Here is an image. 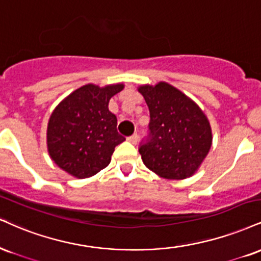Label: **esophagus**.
<instances>
[{
  "label": "esophagus",
  "mask_w": 261,
  "mask_h": 261,
  "mask_svg": "<svg viewBox=\"0 0 261 261\" xmlns=\"http://www.w3.org/2000/svg\"><path fill=\"white\" fill-rule=\"evenodd\" d=\"M127 141H128V142H130V143L136 144L137 142H139V135H137V134H134L133 136L127 137Z\"/></svg>",
  "instance_id": "esophagus-1"
}]
</instances>
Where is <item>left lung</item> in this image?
Wrapping results in <instances>:
<instances>
[{"label": "left lung", "instance_id": "8db88e82", "mask_svg": "<svg viewBox=\"0 0 261 261\" xmlns=\"http://www.w3.org/2000/svg\"><path fill=\"white\" fill-rule=\"evenodd\" d=\"M149 109V134L140 144L144 165L168 180H184L198 170L212 147L209 120L190 97L170 84L142 85Z\"/></svg>", "mask_w": 261, "mask_h": 261}]
</instances>
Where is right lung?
I'll return each mask as SVG.
<instances>
[{
	"mask_svg": "<svg viewBox=\"0 0 261 261\" xmlns=\"http://www.w3.org/2000/svg\"><path fill=\"white\" fill-rule=\"evenodd\" d=\"M122 89L124 84L105 87L87 84L53 111L47 126V149L52 161L71 176L96 175L125 141L117 131V117L108 109L109 99Z\"/></svg>",
	"mask_w": 261,
	"mask_h": 261,
	"instance_id": "1",
	"label": "right lung"
}]
</instances>
